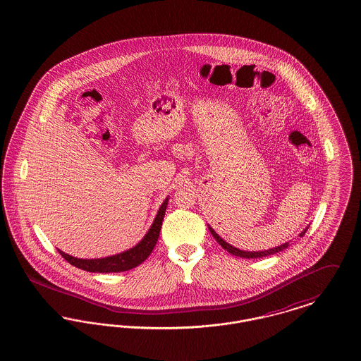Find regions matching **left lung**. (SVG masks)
Instances as JSON below:
<instances>
[{"mask_svg": "<svg viewBox=\"0 0 361 361\" xmlns=\"http://www.w3.org/2000/svg\"><path fill=\"white\" fill-rule=\"evenodd\" d=\"M209 229H210V232H212V235H214V238L219 243V245H222V248H224V250H226L229 254L234 255V256H240V257H245V259H257V257H264V256L274 255L276 254V252H279V251H283L285 248H288V247H289V243H285V244H282V245H279V247L271 248V250H267V251H257V252L241 251V250L235 248L233 245L228 244L226 241H224L218 234L214 232V229H212V228H209ZM307 229H308V228H307ZM307 229H304V232H301V233H300V237H302V235L305 234Z\"/></svg>", "mask_w": 361, "mask_h": 361, "instance_id": "8db88e82", "label": "left lung"}]
</instances>
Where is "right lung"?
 Instances as JSON below:
<instances>
[{
    "label": "right lung",
    "mask_w": 361,
    "mask_h": 361,
    "mask_svg": "<svg viewBox=\"0 0 361 361\" xmlns=\"http://www.w3.org/2000/svg\"><path fill=\"white\" fill-rule=\"evenodd\" d=\"M168 200L169 199L166 197L162 206L159 207L149 232L142 238V241L126 252L107 256V257H99V259H78L71 255L65 254L60 250L59 252L69 264L90 273H120V271H128L130 269H135L149 257V255L152 252L158 241L162 221L168 207Z\"/></svg>",
    "instance_id": "1"
}]
</instances>
